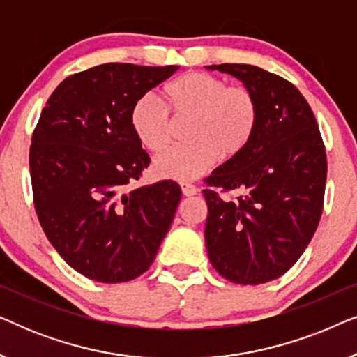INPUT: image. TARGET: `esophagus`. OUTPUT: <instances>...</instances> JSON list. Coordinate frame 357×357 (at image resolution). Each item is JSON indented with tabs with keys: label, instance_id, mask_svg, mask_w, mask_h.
Listing matches in <instances>:
<instances>
[{
	"label": "esophagus",
	"instance_id": "34e87169",
	"mask_svg": "<svg viewBox=\"0 0 357 357\" xmlns=\"http://www.w3.org/2000/svg\"><path fill=\"white\" fill-rule=\"evenodd\" d=\"M180 187H182V193L185 195V197H193V195L198 193L197 187L192 183H180Z\"/></svg>",
	"mask_w": 357,
	"mask_h": 357
}]
</instances>
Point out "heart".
Instances as JSON below:
<instances>
[{"label": "heart", "instance_id": "1", "mask_svg": "<svg viewBox=\"0 0 357 357\" xmlns=\"http://www.w3.org/2000/svg\"><path fill=\"white\" fill-rule=\"evenodd\" d=\"M164 96L167 106L151 94L139 97L130 115L136 138L151 153H160L172 141L173 116L175 120H190V143L155 158L154 172L159 177L197 178L216 159H236L255 135L260 105L248 87L229 86L222 77L195 71L169 82Z\"/></svg>", "mask_w": 357, "mask_h": 357}]
</instances>
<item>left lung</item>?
Masks as SVG:
<instances>
[{"mask_svg":"<svg viewBox=\"0 0 357 357\" xmlns=\"http://www.w3.org/2000/svg\"><path fill=\"white\" fill-rule=\"evenodd\" d=\"M208 68L238 77L260 105L250 144L204 178L209 261L236 284H263L291 270L314 237L324 211L325 144L292 82L252 65ZM234 189L244 195H220Z\"/></svg>","mask_w":357,"mask_h":357,"instance_id":"left-lung-1","label":"left lung"}]
</instances>
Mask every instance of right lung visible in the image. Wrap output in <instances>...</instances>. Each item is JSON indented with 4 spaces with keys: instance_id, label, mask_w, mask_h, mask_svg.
<instances>
[{
    "instance_id": "obj_1",
    "label": "right lung",
    "mask_w": 357,
    "mask_h": 357,
    "mask_svg": "<svg viewBox=\"0 0 357 357\" xmlns=\"http://www.w3.org/2000/svg\"><path fill=\"white\" fill-rule=\"evenodd\" d=\"M178 70L105 63L68 76L33 130V206L63 260L99 282H125L153 265L182 198L164 180L131 190L151 159L131 128L135 102Z\"/></svg>"
}]
</instances>
